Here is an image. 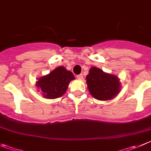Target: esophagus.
<instances>
[{
    "label": "esophagus",
    "instance_id": "34e87169",
    "mask_svg": "<svg viewBox=\"0 0 151 151\" xmlns=\"http://www.w3.org/2000/svg\"><path fill=\"white\" fill-rule=\"evenodd\" d=\"M77 78L78 79V80H83V74H79V75L77 76Z\"/></svg>",
    "mask_w": 151,
    "mask_h": 151
}]
</instances>
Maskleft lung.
Instances as JSON below:
<instances>
[{"instance_id":"8db88e82","label":"left lung","mask_w":151,"mask_h":151,"mask_svg":"<svg viewBox=\"0 0 151 151\" xmlns=\"http://www.w3.org/2000/svg\"><path fill=\"white\" fill-rule=\"evenodd\" d=\"M86 84L91 95L98 100H110L117 96L121 91L120 80L117 76L104 72L93 66L86 76Z\"/></svg>"}]
</instances>
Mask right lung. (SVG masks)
I'll return each instance as SVG.
<instances>
[{
    "instance_id": "add662e5",
    "label": "right lung",
    "mask_w": 151,
    "mask_h": 151,
    "mask_svg": "<svg viewBox=\"0 0 151 151\" xmlns=\"http://www.w3.org/2000/svg\"><path fill=\"white\" fill-rule=\"evenodd\" d=\"M74 79L71 71L63 66H58L49 74L37 79L36 87L44 98L56 99L66 92L70 82Z\"/></svg>"
}]
</instances>
